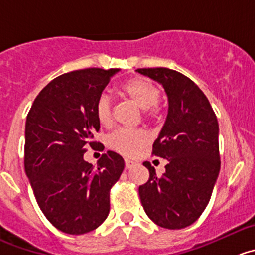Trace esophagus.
Returning <instances> with one entry per match:
<instances>
[{"mask_svg": "<svg viewBox=\"0 0 255 255\" xmlns=\"http://www.w3.org/2000/svg\"><path fill=\"white\" fill-rule=\"evenodd\" d=\"M133 165H134V163L130 162V160H126V168H127V169H129V168H132Z\"/></svg>", "mask_w": 255, "mask_h": 255, "instance_id": "esophagus-1", "label": "esophagus"}]
</instances>
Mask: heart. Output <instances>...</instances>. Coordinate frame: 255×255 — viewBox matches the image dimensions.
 <instances>
[{"label":"heart","instance_id":"obj_1","mask_svg":"<svg viewBox=\"0 0 255 255\" xmlns=\"http://www.w3.org/2000/svg\"><path fill=\"white\" fill-rule=\"evenodd\" d=\"M121 95L133 105L143 110L145 117H153L157 113L155 105L160 98V91L154 83L142 77L130 78L120 88ZM96 118L103 127L112 125V102L107 95H101L96 103ZM108 147L115 152L133 158L149 143V135L144 130H116L108 137Z\"/></svg>","mask_w":255,"mask_h":255}]
</instances>
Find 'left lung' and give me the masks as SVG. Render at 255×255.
<instances>
[{
	"mask_svg": "<svg viewBox=\"0 0 255 255\" xmlns=\"http://www.w3.org/2000/svg\"><path fill=\"white\" fill-rule=\"evenodd\" d=\"M157 81L168 97V115L153 144V154L168 160L162 177L144 162L149 179L139 185L147 216L157 226L182 229L206 209L221 169L219 127L216 113L201 88L169 68H138Z\"/></svg>",
	"mask_w": 255,
	"mask_h": 255,
	"instance_id": "8db88e82",
	"label": "left lung"
}]
</instances>
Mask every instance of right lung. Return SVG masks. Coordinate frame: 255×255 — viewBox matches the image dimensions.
<instances>
[{
  "label": "right lung",
  "instance_id": "1",
  "mask_svg": "<svg viewBox=\"0 0 255 255\" xmlns=\"http://www.w3.org/2000/svg\"><path fill=\"white\" fill-rule=\"evenodd\" d=\"M118 68H86L58 76L39 92L27 115L24 170L46 218L63 233L95 231L110 213V190L125 160L112 150L97 165L83 159L100 130L96 103Z\"/></svg>",
  "mask_w": 255,
  "mask_h": 255
}]
</instances>
